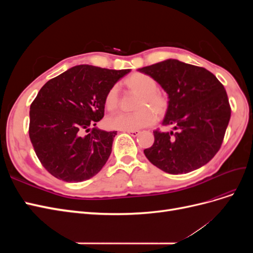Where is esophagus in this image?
<instances>
[{"instance_id": "34e87169", "label": "esophagus", "mask_w": 253, "mask_h": 253, "mask_svg": "<svg viewBox=\"0 0 253 253\" xmlns=\"http://www.w3.org/2000/svg\"><path fill=\"white\" fill-rule=\"evenodd\" d=\"M126 132L128 133L129 135H132L133 137H136L140 134V131H138V129H134V131H126Z\"/></svg>"}]
</instances>
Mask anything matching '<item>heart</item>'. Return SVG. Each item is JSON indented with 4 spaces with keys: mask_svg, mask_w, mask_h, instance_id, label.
I'll return each instance as SVG.
<instances>
[{
    "mask_svg": "<svg viewBox=\"0 0 253 253\" xmlns=\"http://www.w3.org/2000/svg\"><path fill=\"white\" fill-rule=\"evenodd\" d=\"M128 89L138 94L135 104V113H118L112 115L106 120V124L115 129L120 131H134L153 125L157 117H163L168 110V99L158 93L156 81L140 73H135L125 80ZM105 108L109 111H115L119 104V94L116 86L112 87L104 98Z\"/></svg>",
    "mask_w": 253,
    "mask_h": 253,
    "instance_id": "1",
    "label": "heart"
}]
</instances>
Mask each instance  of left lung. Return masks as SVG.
Returning a JSON list of instances; mask_svg holds the SVG:
<instances>
[{"instance_id":"left-lung-1","label":"left lung","mask_w":253,"mask_h":253,"mask_svg":"<svg viewBox=\"0 0 253 253\" xmlns=\"http://www.w3.org/2000/svg\"><path fill=\"white\" fill-rule=\"evenodd\" d=\"M168 94L163 126L143 151L149 162L169 174H183L208 164L218 152L231 116L225 87L204 67L176 59L139 68Z\"/></svg>"}]
</instances>
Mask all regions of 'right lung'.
Segmentation results:
<instances>
[{"mask_svg": "<svg viewBox=\"0 0 253 253\" xmlns=\"http://www.w3.org/2000/svg\"><path fill=\"white\" fill-rule=\"evenodd\" d=\"M129 72L76 65L42 86L30 105L29 138L52 176L79 182L102 169L117 132L96 124L104 116L106 93Z\"/></svg>", "mask_w": 253, "mask_h": 253, "instance_id": "add662e5", "label": "right lung"}]
</instances>
